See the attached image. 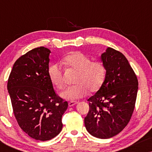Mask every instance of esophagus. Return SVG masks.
I'll list each match as a JSON object with an SVG mask.
<instances>
[{"instance_id":"esophagus-1","label":"esophagus","mask_w":152,"mask_h":152,"mask_svg":"<svg viewBox=\"0 0 152 152\" xmlns=\"http://www.w3.org/2000/svg\"><path fill=\"white\" fill-rule=\"evenodd\" d=\"M77 103V101H70L68 102V106H69V107H72V106L75 105Z\"/></svg>"}]
</instances>
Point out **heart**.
Instances as JSON below:
<instances>
[{
  "mask_svg": "<svg viewBox=\"0 0 152 152\" xmlns=\"http://www.w3.org/2000/svg\"><path fill=\"white\" fill-rule=\"evenodd\" d=\"M62 64L77 72L75 85L68 86L61 96L68 100L82 98L88 93L99 90L104 81L106 69L100 61H91V58L80 52L66 56ZM50 80L54 86L61 90L64 88V71L59 64H51L48 69Z\"/></svg>",
  "mask_w": 152,
  "mask_h": 152,
  "instance_id": "b5f03b06",
  "label": "heart"
}]
</instances>
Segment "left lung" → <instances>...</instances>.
Masks as SVG:
<instances>
[{
	"mask_svg": "<svg viewBox=\"0 0 152 152\" xmlns=\"http://www.w3.org/2000/svg\"><path fill=\"white\" fill-rule=\"evenodd\" d=\"M105 66L104 82L90 98L84 118L86 130L93 136H115L130 121L135 108L138 82L128 60L120 52L108 48L101 56Z\"/></svg>",
	"mask_w": 152,
	"mask_h": 152,
	"instance_id": "obj_1",
	"label": "left lung"
}]
</instances>
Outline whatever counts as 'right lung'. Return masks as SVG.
Instances as JSON below:
<instances>
[{
    "instance_id": "add662e5",
    "label": "right lung",
    "mask_w": 152,
    "mask_h": 152,
    "mask_svg": "<svg viewBox=\"0 0 152 152\" xmlns=\"http://www.w3.org/2000/svg\"><path fill=\"white\" fill-rule=\"evenodd\" d=\"M50 53L42 46L22 55L14 63L7 82L18 125L31 138L41 141L51 140L61 132V117L68 108L49 79Z\"/></svg>"
}]
</instances>
